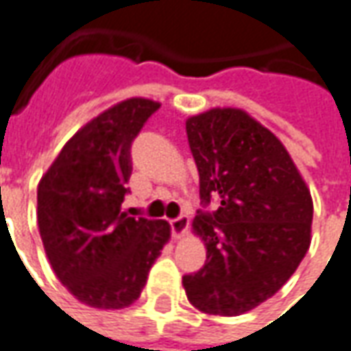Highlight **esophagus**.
<instances>
[{"label":"esophagus","mask_w":351,"mask_h":351,"mask_svg":"<svg viewBox=\"0 0 351 351\" xmlns=\"http://www.w3.org/2000/svg\"><path fill=\"white\" fill-rule=\"evenodd\" d=\"M188 228H190V221H188V217H178V219H173L171 221V230H173V238L175 240H180V238H184L188 234Z\"/></svg>","instance_id":"34e87169"}]
</instances>
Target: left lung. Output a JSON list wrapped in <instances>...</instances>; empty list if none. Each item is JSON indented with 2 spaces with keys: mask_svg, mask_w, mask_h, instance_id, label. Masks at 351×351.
<instances>
[{
  "mask_svg": "<svg viewBox=\"0 0 351 351\" xmlns=\"http://www.w3.org/2000/svg\"><path fill=\"white\" fill-rule=\"evenodd\" d=\"M204 204L192 232L204 240V269L182 276L202 313L244 315L286 285L311 244L313 199L285 144L238 107L186 119Z\"/></svg>",
  "mask_w": 351,
  "mask_h": 351,
  "instance_id": "8db88e82",
  "label": "left lung"
}]
</instances>
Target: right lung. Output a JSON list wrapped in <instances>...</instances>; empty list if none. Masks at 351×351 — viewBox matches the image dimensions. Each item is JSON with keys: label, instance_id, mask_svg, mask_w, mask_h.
<instances>
[{"label": "right lung", "instance_id": "1", "mask_svg": "<svg viewBox=\"0 0 351 351\" xmlns=\"http://www.w3.org/2000/svg\"><path fill=\"white\" fill-rule=\"evenodd\" d=\"M159 101L128 97L88 121L38 182V228L49 265L80 304L125 309L171 238L167 221L121 211L130 145Z\"/></svg>", "mask_w": 351, "mask_h": 351}]
</instances>
